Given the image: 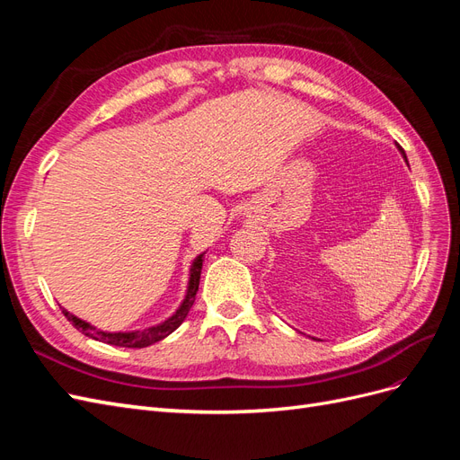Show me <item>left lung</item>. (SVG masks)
<instances>
[{"mask_svg":"<svg viewBox=\"0 0 460 460\" xmlns=\"http://www.w3.org/2000/svg\"><path fill=\"white\" fill-rule=\"evenodd\" d=\"M399 149H401V147H399ZM401 153H402V157H405V151H402V149H401ZM405 159H407V157H405Z\"/></svg>","mask_w":460,"mask_h":460,"instance_id":"1","label":"left lung"}]
</instances>
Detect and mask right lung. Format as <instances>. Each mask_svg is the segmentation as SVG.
<instances>
[{"label":"right lung","instance_id":"1","mask_svg":"<svg viewBox=\"0 0 460 460\" xmlns=\"http://www.w3.org/2000/svg\"><path fill=\"white\" fill-rule=\"evenodd\" d=\"M201 267H203V253L196 261H193V264H191V274H190V284H188L186 299L182 301V305H180L178 311L169 320H164L163 324L151 326V328H146V330L127 332V333H120V332L119 333H111V332H102V330L90 326L88 323H84V320L76 318L75 314H71V313L65 311V309H63V314L66 316L68 323H73V326L76 330H80L88 338H93L97 341H103V343H109V345H117V347H130V349H142V347H147L151 343L161 341L163 338L169 336V333H172L180 324L184 323V318L188 316L193 301H196L198 289H199Z\"/></svg>","mask_w":460,"mask_h":460}]
</instances>
